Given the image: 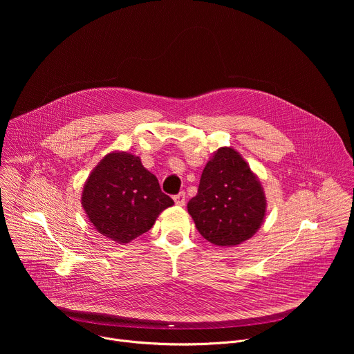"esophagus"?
<instances>
[{
    "instance_id": "34e87169",
    "label": "esophagus",
    "mask_w": 354,
    "mask_h": 354,
    "mask_svg": "<svg viewBox=\"0 0 354 354\" xmlns=\"http://www.w3.org/2000/svg\"><path fill=\"white\" fill-rule=\"evenodd\" d=\"M174 200H175V205L176 206H185V203H186V194H185V192H180L179 194H176L175 197H174Z\"/></svg>"
}]
</instances>
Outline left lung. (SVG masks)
Instances as JSON below:
<instances>
[{"mask_svg": "<svg viewBox=\"0 0 354 354\" xmlns=\"http://www.w3.org/2000/svg\"><path fill=\"white\" fill-rule=\"evenodd\" d=\"M266 194L258 175L232 147H220L201 174L187 212L205 239L217 246H236L263 224Z\"/></svg>", "mask_w": 354, "mask_h": 354, "instance_id": "1", "label": "left lung"}]
</instances>
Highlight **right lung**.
Instances as JSON below:
<instances>
[{
    "mask_svg": "<svg viewBox=\"0 0 354 354\" xmlns=\"http://www.w3.org/2000/svg\"><path fill=\"white\" fill-rule=\"evenodd\" d=\"M82 209L93 228L105 238L126 245L147 232L158 216L174 205L158 179L127 151H111L86 178Z\"/></svg>",
    "mask_w": 354,
    "mask_h": 354,
    "instance_id": "add662e5",
    "label": "right lung"
}]
</instances>
